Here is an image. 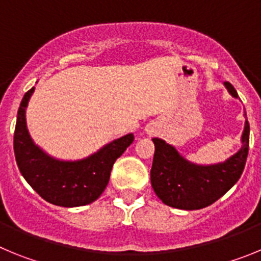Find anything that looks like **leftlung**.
<instances>
[{"label":"left lung","mask_w":261,"mask_h":261,"mask_svg":"<svg viewBox=\"0 0 261 261\" xmlns=\"http://www.w3.org/2000/svg\"><path fill=\"white\" fill-rule=\"evenodd\" d=\"M225 85L231 95L238 98L234 86L230 82ZM153 142L155 151L150 179L154 192L168 206L195 211L216 202L239 180L248 155L250 124L246 119L241 150L226 162L213 166L188 162L161 138H153Z\"/></svg>","instance_id":"obj_1"}]
</instances>
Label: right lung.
Returning a JSON list of instances; mask_svg holds the SVG:
<instances>
[{
	"mask_svg": "<svg viewBox=\"0 0 261 261\" xmlns=\"http://www.w3.org/2000/svg\"><path fill=\"white\" fill-rule=\"evenodd\" d=\"M32 87L24 94L18 110L14 132V154L20 174L39 195L59 206H82L95 201L107 187L115 161L133 142V135L115 140L82 161L64 162L50 158L40 150L29 135L26 126L27 103Z\"/></svg>",
	"mask_w": 261,
	"mask_h": 261,
	"instance_id": "add662e5",
	"label": "right lung"
}]
</instances>
